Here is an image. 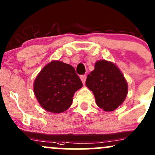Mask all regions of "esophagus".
<instances>
[{"label": "esophagus", "mask_w": 155, "mask_h": 155, "mask_svg": "<svg viewBox=\"0 0 155 155\" xmlns=\"http://www.w3.org/2000/svg\"><path fill=\"white\" fill-rule=\"evenodd\" d=\"M81 80L82 81L83 84H84L85 83V81H86V79H87V75H82V76H81Z\"/></svg>", "instance_id": "1"}]
</instances>
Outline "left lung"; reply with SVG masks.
I'll return each instance as SVG.
<instances>
[{"mask_svg": "<svg viewBox=\"0 0 155 155\" xmlns=\"http://www.w3.org/2000/svg\"><path fill=\"white\" fill-rule=\"evenodd\" d=\"M86 85L93 92L96 104L106 112L117 109L124 102L128 85L115 64L106 60L95 64V69L87 75Z\"/></svg>", "mask_w": 155, "mask_h": 155, "instance_id": "8db88e82", "label": "left lung"}]
</instances>
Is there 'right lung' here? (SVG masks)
Returning <instances> with one entry per match:
<instances>
[{
    "label": "right lung",
    "mask_w": 155,
    "mask_h": 155,
    "mask_svg": "<svg viewBox=\"0 0 155 155\" xmlns=\"http://www.w3.org/2000/svg\"><path fill=\"white\" fill-rule=\"evenodd\" d=\"M82 85L73 66L60 61H52L37 76L34 91L42 108L60 113L71 107L74 93Z\"/></svg>",
    "instance_id": "add662e5"
}]
</instances>
